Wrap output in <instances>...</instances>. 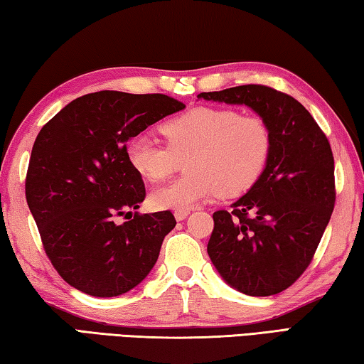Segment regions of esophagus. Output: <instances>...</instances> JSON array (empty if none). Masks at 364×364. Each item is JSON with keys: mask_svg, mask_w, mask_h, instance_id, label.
Segmentation results:
<instances>
[{"mask_svg": "<svg viewBox=\"0 0 364 364\" xmlns=\"http://www.w3.org/2000/svg\"><path fill=\"white\" fill-rule=\"evenodd\" d=\"M188 215H189V210H176L175 218H176V221H183V220L188 218Z\"/></svg>", "mask_w": 364, "mask_h": 364, "instance_id": "1", "label": "esophagus"}]
</instances>
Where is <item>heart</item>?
<instances>
[{"label":"heart","mask_w":364,"mask_h":364,"mask_svg":"<svg viewBox=\"0 0 364 364\" xmlns=\"http://www.w3.org/2000/svg\"><path fill=\"white\" fill-rule=\"evenodd\" d=\"M167 146L138 134L127 146L128 162L151 183L167 180L186 159L181 180L151 194L157 210H189L220 193L236 197L260 180L271 156V133L260 117L232 109L197 107L162 127Z\"/></svg>","instance_id":"obj_1"}]
</instances>
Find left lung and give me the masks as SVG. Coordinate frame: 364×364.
I'll list each match as a JSON object with an SVG mask.
<instances>
[{
    "label": "left lung",
    "mask_w": 364,
    "mask_h": 364,
    "mask_svg": "<svg viewBox=\"0 0 364 364\" xmlns=\"http://www.w3.org/2000/svg\"><path fill=\"white\" fill-rule=\"evenodd\" d=\"M247 106L273 139L267 168L232 210L213 213L208 257L236 291L279 294L310 264L334 210V157L326 134L292 96L263 85L197 95Z\"/></svg>",
    "instance_id": "8db88e82"
}]
</instances>
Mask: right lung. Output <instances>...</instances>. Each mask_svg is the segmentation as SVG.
Here are the masks:
<instances>
[{
  "instance_id": "obj_1",
  "label": "right lung",
  "mask_w": 364,
  "mask_h": 364,
  "mask_svg": "<svg viewBox=\"0 0 364 364\" xmlns=\"http://www.w3.org/2000/svg\"><path fill=\"white\" fill-rule=\"evenodd\" d=\"M183 109L165 95L97 91L73 100L41 128L30 156L27 204L48 258L72 287L117 297L151 273L176 220L156 212L115 223L146 197L127 143Z\"/></svg>"
}]
</instances>
